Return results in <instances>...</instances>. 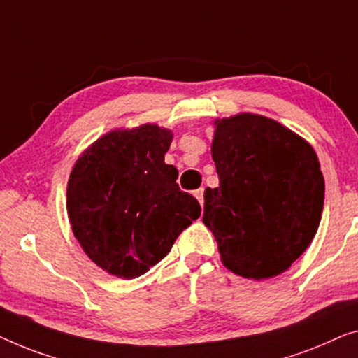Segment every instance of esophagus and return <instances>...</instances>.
Here are the masks:
<instances>
[{
	"label": "esophagus",
	"mask_w": 358,
	"mask_h": 358,
	"mask_svg": "<svg viewBox=\"0 0 358 358\" xmlns=\"http://www.w3.org/2000/svg\"><path fill=\"white\" fill-rule=\"evenodd\" d=\"M194 196H196V199L199 201V204L204 206V188L196 189V191H194Z\"/></svg>",
	"instance_id": "34e87169"
}]
</instances>
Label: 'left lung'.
Listing matches in <instances>:
<instances>
[{
  "label": "left lung",
  "instance_id": "8db88e82",
  "mask_svg": "<svg viewBox=\"0 0 358 358\" xmlns=\"http://www.w3.org/2000/svg\"><path fill=\"white\" fill-rule=\"evenodd\" d=\"M217 188L204 193L202 222L222 262L243 278L266 280L301 257L318 230L324 180L313 148L268 117L213 122Z\"/></svg>",
  "mask_w": 358,
  "mask_h": 358
}]
</instances>
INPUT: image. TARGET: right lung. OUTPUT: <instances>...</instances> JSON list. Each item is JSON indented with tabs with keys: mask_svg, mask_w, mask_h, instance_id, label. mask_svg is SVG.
Instances as JSON below:
<instances>
[{
	"mask_svg": "<svg viewBox=\"0 0 358 358\" xmlns=\"http://www.w3.org/2000/svg\"><path fill=\"white\" fill-rule=\"evenodd\" d=\"M172 131L145 124L106 133L85 149L67 183V213L80 246L119 278H136L170 252L199 218L196 197L164 162Z\"/></svg>",
	"mask_w": 358,
	"mask_h": 358,
	"instance_id": "right-lung-1",
	"label": "right lung"
}]
</instances>
